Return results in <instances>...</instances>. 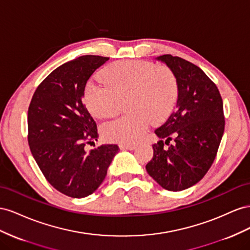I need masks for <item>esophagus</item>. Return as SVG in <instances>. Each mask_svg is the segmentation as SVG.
<instances>
[{"instance_id":"obj_1","label":"esophagus","mask_w":250,"mask_h":250,"mask_svg":"<svg viewBox=\"0 0 250 250\" xmlns=\"http://www.w3.org/2000/svg\"><path fill=\"white\" fill-rule=\"evenodd\" d=\"M120 147L123 149H134L135 147H136V145H133V144H124L121 145Z\"/></svg>"}]
</instances>
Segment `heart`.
I'll use <instances>...</instances> for the list:
<instances>
[{"mask_svg":"<svg viewBox=\"0 0 250 250\" xmlns=\"http://www.w3.org/2000/svg\"><path fill=\"white\" fill-rule=\"evenodd\" d=\"M102 78L90 80L83 101L92 115L104 118L116 114L118 101H125V116L104 123V137L120 144H135L144 138L149 121L167 117L175 105L178 84L172 70L142 61H125L106 68Z\"/></svg>","mask_w":250,"mask_h":250,"instance_id":"b5f03b06","label":"heart"}]
</instances>
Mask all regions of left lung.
I'll list each match as a JSON object with an SVG mask.
<instances>
[{
	"instance_id": "left-lung-1",
	"label": "left lung",
	"mask_w": 250,
	"mask_h": 250,
	"mask_svg": "<svg viewBox=\"0 0 250 250\" xmlns=\"http://www.w3.org/2000/svg\"><path fill=\"white\" fill-rule=\"evenodd\" d=\"M155 60L172 70L178 98L176 110L155 131L160 140L146 168L161 188L183 190L200 181L216 158L225 125L223 102L217 85L194 63L170 54ZM172 134L175 144L168 145Z\"/></svg>"
}]
</instances>
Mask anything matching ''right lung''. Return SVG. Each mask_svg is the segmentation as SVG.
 <instances>
[{
	"label": "right lung",
	"instance_id": "add662e5",
	"mask_svg": "<svg viewBox=\"0 0 250 250\" xmlns=\"http://www.w3.org/2000/svg\"><path fill=\"white\" fill-rule=\"evenodd\" d=\"M109 60L83 55L52 71L35 90L28 109V142L47 181L62 194L84 198L99 188L118 152L103 145L85 152L97 140L94 119L83 104L90 76Z\"/></svg>",
	"mask_w": 250,
	"mask_h": 250
}]
</instances>
